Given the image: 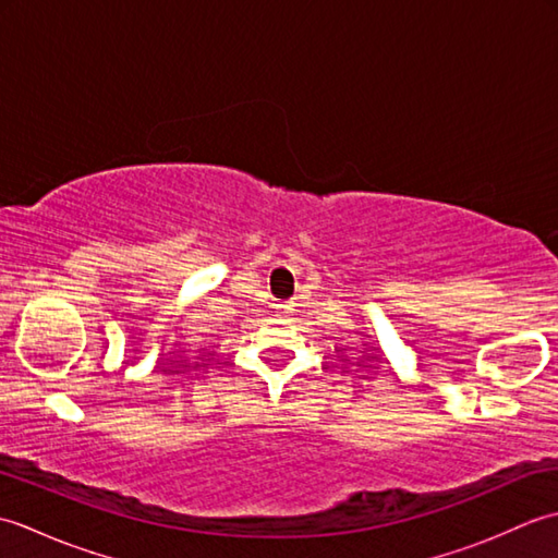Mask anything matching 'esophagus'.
<instances>
[{"mask_svg":"<svg viewBox=\"0 0 558 558\" xmlns=\"http://www.w3.org/2000/svg\"><path fill=\"white\" fill-rule=\"evenodd\" d=\"M280 310H282V312H290L292 304H280Z\"/></svg>","mask_w":558,"mask_h":558,"instance_id":"1","label":"esophagus"}]
</instances>
